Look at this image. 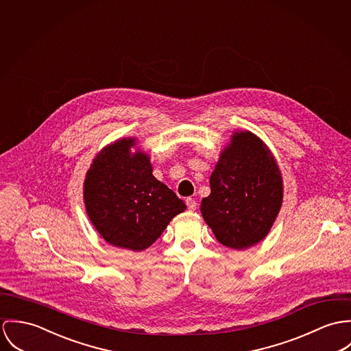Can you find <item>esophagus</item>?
Here are the masks:
<instances>
[{
    "instance_id": "esophagus-1",
    "label": "esophagus",
    "mask_w": 351,
    "mask_h": 351,
    "mask_svg": "<svg viewBox=\"0 0 351 351\" xmlns=\"http://www.w3.org/2000/svg\"><path fill=\"white\" fill-rule=\"evenodd\" d=\"M186 204H187V207H189L190 211H195V210H196V202H195L193 197H187V199H186Z\"/></svg>"
}]
</instances>
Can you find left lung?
I'll return each mask as SVG.
<instances>
[{"label": "left lung", "mask_w": 351, "mask_h": 351, "mask_svg": "<svg viewBox=\"0 0 351 351\" xmlns=\"http://www.w3.org/2000/svg\"><path fill=\"white\" fill-rule=\"evenodd\" d=\"M210 189L200 213L222 245L243 250L271 232L284 186L276 158L258 136L233 132L210 176Z\"/></svg>", "instance_id": "left-lung-1"}]
</instances>
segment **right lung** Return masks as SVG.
Segmentation results:
<instances>
[{
  "mask_svg": "<svg viewBox=\"0 0 351 351\" xmlns=\"http://www.w3.org/2000/svg\"><path fill=\"white\" fill-rule=\"evenodd\" d=\"M136 137L118 138L93 158L83 202L95 230L110 245L143 252L187 206L152 175Z\"/></svg>",
  "mask_w": 351,
  "mask_h": 351,
  "instance_id": "1",
  "label": "right lung"
}]
</instances>
